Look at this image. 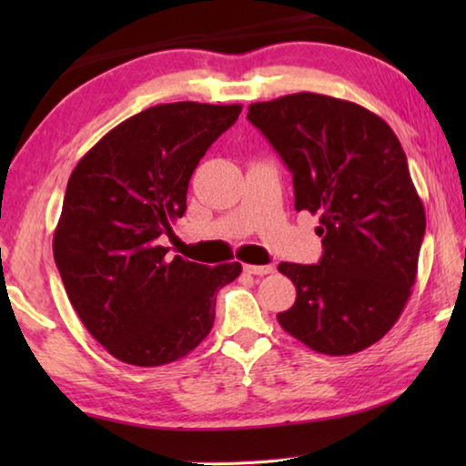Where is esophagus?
I'll return each instance as SVG.
<instances>
[{
	"label": "esophagus",
	"mask_w": 466,
	"mask_h": 466,
	"mask_svg": "<svg viewBox=\"0 0 466 466\" xmlns=\"http://www.w3.org/2000/svg\"><path fill=\"white\" fill-rule=\"evenodd\" d=\"M244 271L250 273V275H267V273H273V265H244Z\"/></svg>",
	"instance_id": "esophagus-1"
}]
</instances>
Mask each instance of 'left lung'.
<instances>
[{
	"instance_id": "obj_1",
	"label": "left lung",
	"mask_w": 466,
	"mask_h": 466,
	"mask_svg": "<svg viewBox=\"0 0 466 466\" xmlns=\"http://www.w3.org/2000/svg\"><path fill=\"white\" fill-rule=\"evenodd\" d=\"M294 177L298 211L320 218L319 265L279 263L296 302L286 333L351 356L389 333L417 278L425 209L394 131L356 102L298 92L248 106Z\"/></svg>"
}]
</instances>
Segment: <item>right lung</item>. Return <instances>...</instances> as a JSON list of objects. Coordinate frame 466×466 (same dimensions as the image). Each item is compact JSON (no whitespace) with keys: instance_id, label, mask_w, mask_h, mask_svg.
<instances>
[{"instance_id":"right-lung-1","label":"right lung","mask_w":466,"mask_h":466,"mask_svg":"<svg viewBox=\"0 0 466 466\" xmlns=\"http://www.w3.org/2000/svg\"><path fill=\"white\" fill-rule=\"evenodd\" d=\"M240 105L170 102L116 125L67 180L53 257L69 302L110 356L139 368L170 364L209 335L216 296L240 263L170 257L160 244L187 209L208 147Z\"/></svg>"}]
</instances>
